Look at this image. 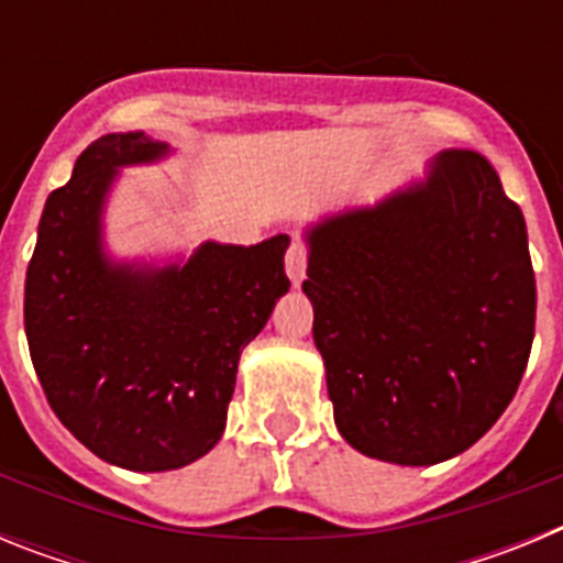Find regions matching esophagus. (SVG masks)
Instances as JSON below:
<instances>
[{
	"instance_id": "1",
	"label": "esophagus",
	"mask_w": 563,
	"mask_h": 563,
	"mask_svg": "<svg viewBox=\"0 0 563 563\" xmlns=\"http://www.w3.org/2000/svg\"><path fill=\"white\" fill-rule=\"evenodd\" d=\"M285 271L287 276H290L292 287H298L301 282H305L307 276V247L301 245V242H292L290 247H287V256H285Z\"/></svg>"
}]
</instances>
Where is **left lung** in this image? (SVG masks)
I'll list each match as a JSON object with an SVG mask.
<instances>
[{"mask_svg": "<svg viewBox=\"0 0 563 563\" xmlns=\"http://www.w3.org/2000/svg\"><path fill=\"white\" fill-rule=\"evenodd\" d=\"M312 338L335 426L395 465L462 454L510 406L536 332L521 208L479 152L307 228Z\"/></svg>", "mask_w": 563, "mask_h": 563, "instance_id": "obj_1", "label": "left lung"}]
</instances>
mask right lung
I'll use <instances>...</instances> for the list:
<instances>
[{"label": "right lung", "mask_w": 563, "mask_h": 563, "mask_svg": "<svg viewBox=\"0 0 563 563\" xmlns=\"http://www.w3.org/2000/svg\"><path fill=\"white\" fill-rule=\"evenodd\" d=\"M168 143L112 132L89 143L44 202L24 278V332L64 429L126 471H174L220 442L239 355L287 290V233L258 245L202 242L180 262H118L103 211L121 168Z\"/></svg>", "instance_id": "right-lung-1"}]
</instances>
